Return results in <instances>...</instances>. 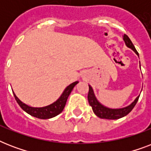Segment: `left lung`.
Masks as SVG:
<instances>
[{"mask_svg":"<svg viewBox=\"0 0 151 151\" xmlns=\"http://www.w3.org/2000/svg\"><path fill=\"white\" fill-rule=\"evenodd\" d=\"M123 40H124V43H125V45L128 48H131L132 50L133 51L139 56L138 52L136 51V49L135 48V46L133 45V44L131 41V40L129 39V37L127 36L126 34H124V36H123ZM88 86H89V91H88V100L89 105L92 106V110H93L95 114L96 115L97 117L103 118V119L116 120L126 116L128 114L131 112L132 110L136 106V103H137V101L139 99V95L138 96L136 97L135 100L130 105L127 106L125 107L112 109V108H109L107 106H105L100 102H99V100L97 99V98L95 96L94 91L92 89V86L89 85H88Z\"/></svg>","mask_w":151,"mask_h":151,"instance_id":"left-lung-1","label":"left lung"}]
</instances>
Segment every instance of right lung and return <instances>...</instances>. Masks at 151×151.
<instances>
[{"instance_id": "right-lung-1", "label": "right lung", "mask_w": 151, "mask_h": 151, "mask_svg": "<svg viewBox=\"0 0 151 151\" xmlns=\"http://www.w3.org/2000/svg\"><path fill=\"white\" fill-rule=\"evenodd\" d=\"M78 83V81H75V82H73L72 84L68 85L65 88L63 92L62 93L60 97L55 102H54L50 105L43 106V107L29 106L27 105L26 103H22V101L15 96L14 92H13V94H14L15 99L18 103V104L20 106V107L22 108L25 112H27V114H29V115H31L33 117H37V118H40V119H49V118L57 116L63 110L69 96L70 94V92H72L74 86Z\"/></svg>"}]
</instances>
